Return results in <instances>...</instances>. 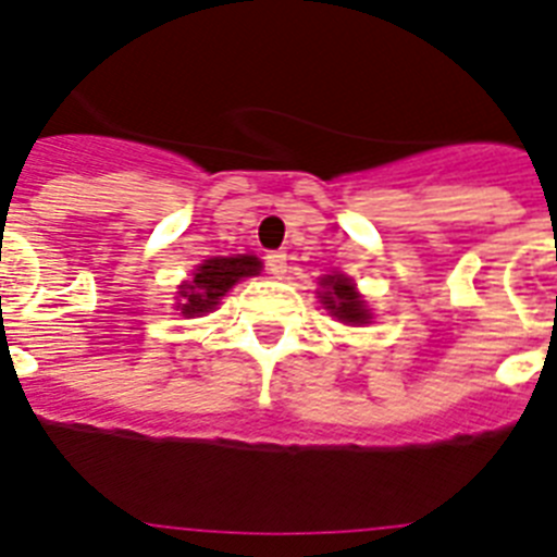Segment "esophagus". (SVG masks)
<instances>
[{
	"label": "esophagus",
	"mask_w": 557,
	"mask_h": 557,
	"mask_svg": "<svg viewBox=\"0 0 557 557\" xmlns=\"http://www.w3.org/2000/svg\"><path fill=\"white\" fill-rule=\"evenodd\" d=\"M268 270L275 275V278H284V273H287V253H282V250H275V253H268Z\"/></svg>",
	"instance_id": "34e87169"
}]
</instances>
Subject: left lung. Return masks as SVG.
<instances>
[{
  "label": "left lung",
  "mask_w": 557,
  "mask_h": 557,
  "mask_svg": "<svg viewBox=\"0 0 557 557\" xmlns=\"http://www.w3.org/2000/svg\"><path fill=\"white\" fill-rule=\"evenodd\" d=\"M323 293H318L323 307L337 318V321L348 323V326H362L371 323V309L362 301V295L357 293V284L343 273L323 275L321 278Z\"/></svg>",
  "instance_id": "left-lung-1"
}]
</instances>
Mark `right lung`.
Returning <instances> with one entry per match:
<instances>
[{
	"mask_svg": "<svg viewBox=\"0 0 557 557\" xmlns=\"http://www.w3.org/2000/svg\"><path fill=\"white\" fill-rule=\"evenodd\" d=\"M259 270H262V262L248 253L206 259V262L191 273V282H184L178 287L181 314H184V318H198V314L211 312V309L220 304V298H223L236 282H243L248 275H256Z\"/></svg>",
	"mask_w": 557,
	"mask_h": 557,
	"instance_id": "add662e5",
	"label": "right lung"
}]
</instances>
